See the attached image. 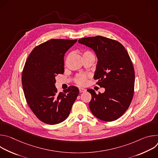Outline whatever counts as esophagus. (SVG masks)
Instances as JSON below:
<instances>
[{
  "label": "esophagus",
  "instance_id": "1",
  "mask_svg": "<svg viewBox=\"0 0 158 158\" xmlns=\"http://www.w3.org/2000/svg\"><path fill=\"white\" fill-rule=\"evenodd\" d=\"M85 91H86L85 89H83V88H79V92H80L81 93H84V92H85Z\"/></svg>",
  "mask_w": 158,
  "mask_h": 158
}]
</instances>
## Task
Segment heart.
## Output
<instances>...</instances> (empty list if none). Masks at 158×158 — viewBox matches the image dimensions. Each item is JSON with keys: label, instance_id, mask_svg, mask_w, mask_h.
<instances>
[{"label": "heart", "instance_id": "obj_1", "mask_svg": "<svg viewBox=\"0 0 158 158\" xmlns=\"http://www.w3.org/2000/svg\"><path fill=\"white\" fill-rule=\"evenodd\" d=\"M82 56H94V54L91 52H90L89 51H84L82 54ZM67 59H68V57L66 59V61L67 60ZM87 76L86 75H84V74H78L77 75L76 77H75V79H74V82L76 84H77V85H81V86H83V85H85L87 83Z\"/></svg>", "mask_w": 158, "mask_h": 158}]
</instances>
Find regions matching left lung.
<instances>
[{"label": "left lung", "instance_id": "left-lung-1", "mask_svg": "<svg viewBox=\"0 0 158 158\" xmlns=\"http://www.w3.org/2000/svg\"><path fill=\"white\" fill-rule=\"evenodd\" d=\"M79 43L92 48L98 62L94 78L96 84L105 88L104 93L92 95L89 104L94 116L107 122L119 118L129 108L132 100L135 74L132 62L125 48L118 41L102 36L84 37Z\"/></svg>", "mask_w": 158, "mask_h": 158}]
</instances>
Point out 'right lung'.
<instances>
[{"mask_svg": "<svg viewBox=\"0 0 158 158\" xmlns=\"http://www.w3.org/2000/svg\"><path fill=\"white\" fill-rule=\"evenodd\" d=\"M77 39H51L36 46L29 54L22 74L26 101L35 116L48 124L67 119L79 91L69 86L58 93L56 76L64 73V57Z\"/></svg>", "mask_w": 158, "mask_h": 158, "instance_id": "1", "label": "right lung"}]
</instances>
